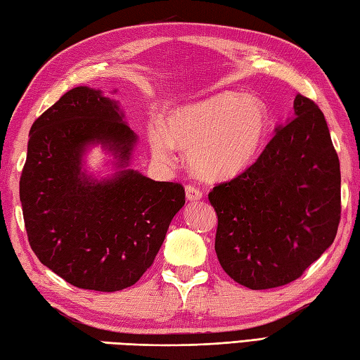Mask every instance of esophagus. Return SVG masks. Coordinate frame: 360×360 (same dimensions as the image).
I'll return each instance as SVG.
<instances>
[{"mask_svg":"<svg viewBox=\"0 0 360 360\" xmlns=\"http://www.w3.org/2000/svg\"><path fill=\"white\" fill-rule=\"evenodd\" d=\"M186 196L188 201H198L202 198V192L198 187L188 184V186H186Z\"/></svg>","mask_w":360,"mask_h":360,"instance_id":"esophagus-1","label":"esophagus"}]
</instances>
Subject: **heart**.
Listing matches in <instances>:
<instances>
[{"mask_svg": "<svg viewBox=\"0 0 360 360\" xmlns=\"http://www.w3.org/2000/svg\"><path fill=\"white\" fill-rule=\"evenodd\" d=\"M267 128L269 116L259 98L221 93L173 110L165 127L148 128V143L164 164L173 160L174 147L188 151V165L200 178L219 181L254 162Z\"/></svg>", "mask_w": 360, "mask_h": 360, "instance_id": "1", "label": "heart"}]
</instances>
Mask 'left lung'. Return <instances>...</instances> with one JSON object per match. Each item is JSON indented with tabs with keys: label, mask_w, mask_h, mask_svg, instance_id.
I'll return each instance as SVG.
<instances>
[{
	"label": "left lung",
	"mask_w": 360,
	"mask_h": 360,
	"mask_svg": "<svg viewBox=\"0 0 360 360\" xmlns=\"http://www.w3.org/2000/svg\"><path fill=\"white\" fill-rule=\"evenodd\" d=\"M209 201L229 277L249 289L300 277L331 246L340 221V164L319 106L297 94L294 119L249 168L213 187Z\"/></svg>",
	"instance_id": "left-lung-1"
}]
</instances>
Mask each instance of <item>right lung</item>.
I'll use <instances>...</instances> for the list:
<instances>
[{"instance_id": "1", "label": "right lung", "mask_w": 360, "mask_h": 360, "mask_svg": "<svg viewBox=\"0 0 360 360\" xmlns=\"http://www.w3.org/2000/svg\"><path fill=\"white\" fill-rule=\"evenodd\" d=\"M119 110L101 91H68L30 128L20 178L22 218L38 259L71 285L101 292L142 277L186 204L178 182L125 168L137 136ZM91 143L117 156L122 170L112 179L97 181L81 172Z\"/></svg>"}]
</instances>
